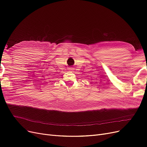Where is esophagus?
Instances as JSON below:
<instances>
[{
	"label": "esophagus",
	"mask_w": 147,
	"mask_h": 147,
	"mask_svg": "<svg viewBox=\"0 0 147 147\" xmlns=\"http://www.w3.org/2000/svg\"><path fill=\"white\" fill-rule=\"evenodd\" d=\"M68 70L70 71H73V68H72V67H71H71L69 68H68Z\"/></svg>",
	"instance_id": "obj_1"
}]
</instances>
